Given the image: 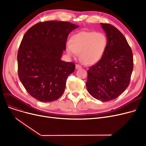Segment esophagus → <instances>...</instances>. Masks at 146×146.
Instances as JSON below:
<instances>
[{"mask_svg": "<svg viewBox=\"0 0 146 146\" xmlns=\"http://www.w3.org/2000/svg\"><path fill=\"white\" fill-rule=\"evenodd\" d=\"M82 68V67L80 65H79V64L76 65V69H79V68Z\"/></svg>", "mask_w": 146, "mask_h": 146, "instance_id": "esophagus-1", "label": "esophagus"}]
</instances>
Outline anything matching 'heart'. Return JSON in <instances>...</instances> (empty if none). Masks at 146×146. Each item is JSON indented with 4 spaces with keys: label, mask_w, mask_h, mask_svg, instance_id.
I'll return each mask as SVG.
<instances>
[{
    "label": "heart",
    "mask_w": 146,
    "mask_h": 146,
    "mask_svg": "<svg viewBox=\"0 0 146 146\" xmlns=\"http://www.w3.org/2000/svg\"><path fill=\"white\" fill-rule=\"evenodd\" d=\"M108 40L102 33L81 31L73 35L66 45L68 54L76 57L80 54V60L86 64H94L101 59L106 50Z\"/></svg>",
    "instance_id": "b5f03b06"
}]
</instances>
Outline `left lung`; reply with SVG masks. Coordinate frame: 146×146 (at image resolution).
Returning <instances> with one entry per match:
<instances>
[{"instance_id":"left-lung-1","label":"left lung","mask_w":146,"mask_h":146,"mask_svg":"<svg viewBox=\"0 0 146 146\" xmlns=\"http://www.w3.org/2000/svg\"><path fill=\"white\" fill-rule=\"evenodd\" d=\"M108 44L104 56L88 70L86 88L98 100L108 102L122 94L129 85L133 70L131 48L114 26L101 23Z\"/></svg>"}]
</instances>
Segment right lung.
<instances>
[{
    "label": "right lung",
    "instance_id": "right-lung-1",
    "mask_svg": "<svg viewBox=\"0 0 146 146\" xmlns=\"http://www.w3.org/2000/svg\"><path fill=\"white\" fill-rule=\"evenodd\" d=\"M78 27L68 22L49 21L34 25L23 36L17 56L19 78L38 101L52 102L63 95L75 64L61 58L68 34Z\"/></svg>",
    "mask_w": 146,
    "mask_h": 146
}]
</instances>
